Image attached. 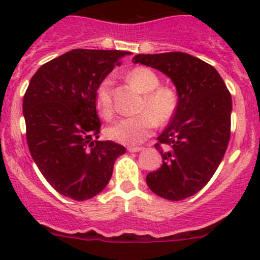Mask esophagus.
Returning a JSON list of instances; mask_svg holds the SVG:
<instances>
[{
	"instance_id": "esophagus-1",
	"label": "esophagus",
	"mask_w": 260,
	"mask_h": 260,
	"mask_svg": "<svg viewBox=\"0 0 260 260\" xmlns=\"http://www.w3.org/2000/svg\"><path fill=\"white\" fill-rule=\"evenodd\" d=\"M128 152H140V151H142V147H128Z\"/></svg>"
}]
</instances>
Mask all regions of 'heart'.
<instances>
[{
    "label": "heart",
    "instance_id": "b5f03b06",
    "mask_svg": "<svg viewBox=\"0 0 260 260\" xmlns=\"http://www.w3.org/2000/svg\"><path fill=\"white\" fill-rule=\"evenodd\" d=\"M127 80L143 94L141 114L119 118L106 129V136L114 142L137 146L152 135L157 124L164 125L172 119L179 107V94L172 86L161 85V79L153 70L138 67L127 74ZM112 80L106 78L95 90V107L99 114L109 118L113 113Z\"/></svg>",
    "mask_w": 260,
    "mask_h": 260
}]
</instances>
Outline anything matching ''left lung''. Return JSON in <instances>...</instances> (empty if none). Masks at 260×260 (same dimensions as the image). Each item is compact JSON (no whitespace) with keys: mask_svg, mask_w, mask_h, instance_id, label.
I'll list each match as a JSON object with an SVG mask.
<instances>
[{"mask_svg":"<svg viewBox=\"0 0 260 260\" xmlns=\"http://www.w3.org/2000/svg\"><path fill=\"white\" fill-rule=\"evenodd\" d=\"M135 64L166 74L176 86L179 107L154 145L162 166L146 181L156 195L180 201L210 181L230 140L232 95L214 67L186 52L138 54Z\"/></svg>","mask_w":260,"mask_h":260,"instance_id":"8db88e82","label":"left lung"}]
</instances>
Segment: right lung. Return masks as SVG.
<instances>
[{
	"label": "right lung",
	"mask_w": 260,
	"mask_h": 260,
	"mask_svg": "<svg viewBox=\"0 0 260 260\" xmlns=\"http://www.w3.org/2000/svg\"><path fill=\"white\" fill-rule=\"evenodd\" d=\"M128 51L75 49L41 65L31 78L22 109L31 157L61 195L84 201L111 180L125 148L98 141L95 90Z\"/></svg>",
	"instance_id": "obj_1"
}]
</instances>
